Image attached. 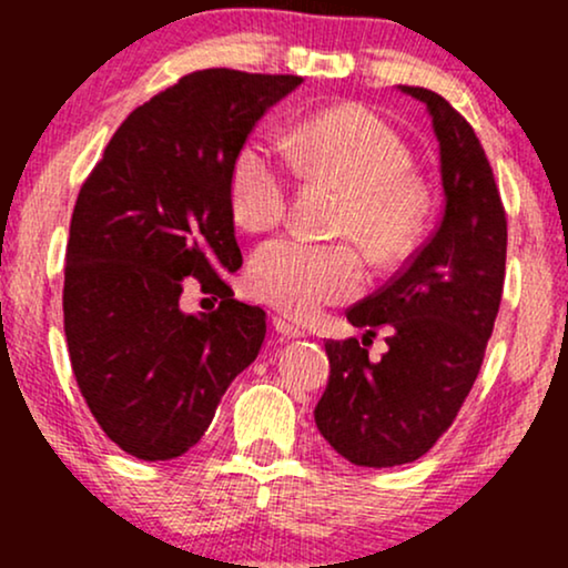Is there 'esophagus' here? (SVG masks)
<instances>
[{
	"mask_svg": "<svg viewBox=\"0 0 568 568\" xmlns=\"http://www.w3.org/2000/svg\"><path fill=\"white\" fill-rule=\"evenodd\" d=\"M272 323H275L277 334H283V336H288V338H302V336H306V331L302 328V325L285 321V317H275V321H272Z\"/></svg>",
	"mask_w": 568,
	"mask_h": 568,
	"instance_id": "obj_1",
	"label": "esophagus"
}]
</instances>
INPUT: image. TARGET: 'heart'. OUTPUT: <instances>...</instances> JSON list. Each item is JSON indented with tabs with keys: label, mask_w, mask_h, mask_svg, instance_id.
Segmentation results:
<instances>
[{
	"label": "heart",
	"mask_w": 568,
	"mask_h": 568,
	"mask_svg": "<svg viewBox=\"0 0 568 568\" xmlns=\"http://www.w3.org/2000/svg\"><path fill=\"white\" fill-rule=\"evenodd\" d=\"M293 165L306 175L344 186L336 232L361 240L379 266L406 258L425 232L433 197L427 181L410 171L408 143L366 106L328 109L293 130ZM291 171L275 143L251 139L237 149L230 171L234 221L251 232L280 224L288 211ZM363 253L355 243L270 240L247 264V285L258 302L293 317H310L325 304L361 291Z\"/></svg>",
	"instance_id": "b5f03b06"
}]
</instances>
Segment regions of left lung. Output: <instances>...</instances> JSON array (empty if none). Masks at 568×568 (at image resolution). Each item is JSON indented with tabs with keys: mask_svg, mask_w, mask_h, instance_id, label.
I'll return each instance as SVG.
<instances>
[{
	"mask_svg": "<svg viewBox=\"0 0 568 568\" xmlns=\"http://www.w3.org/2000/svg\"><path fill=\"white\" fill-rule=\"evenodd\" d=\"M419 98L440 141L446 202L438 230L384 288L349 306L357 338L325 342L331 379L315 425L357 467L419 459L454 425L484 366L505 288L507 213L470 122L427 88ZM388 331L382 362L367 361L375 331Z\"/></svg>",
	"mask_w": 568,
	"mask_h": 568,
	"instance_id": "8db88e82",
	"label": "left lung"
}]
</instances>
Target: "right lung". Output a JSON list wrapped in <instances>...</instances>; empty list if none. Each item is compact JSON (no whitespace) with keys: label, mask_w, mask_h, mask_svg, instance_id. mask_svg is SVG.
<instances>
[{"label":"right lung","mask_w":568,"mask_h":568,"mask_svg":"<svg viewBox=\"0 0 568 568\" xmlns=\"http://www.w3.org/2000/svg\"><path fill=\"white\" fill-rule=\"evenodd\" d=\"M293 74L202 69L128 114L80 189L63 272V331L90 414L143 462L186 454L256 361L264 310L234 298L230 171ZM189 284L213 313L186 316Z\"/></svg>","instance_id":"add662e5"}]
</instances>
